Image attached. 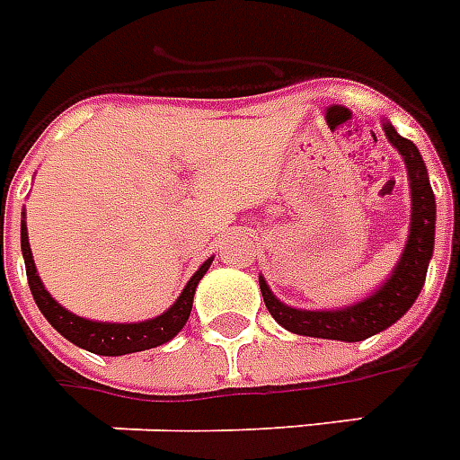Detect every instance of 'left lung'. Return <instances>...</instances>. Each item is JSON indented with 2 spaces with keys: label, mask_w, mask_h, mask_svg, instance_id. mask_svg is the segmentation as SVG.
<instances>
[{
  "label": "left lung",
  "mask_w": 460,
  "mask_h": 460,
  "mask_svg": "<svg viewBox=\"0 0 460 460\" xmlns=\"http://www.w3.org/2000/svg\"><path fill=\"white\" fill-rule=\"evenodd\" d=\"M383 131L387 141L402 155L407 180H410V234L404 241L402 256L397 258L393 273L387 275L380 288L368 297L353 302L349 307L336 309H299L285 305L273 295L263 275H258L265 307L282 329L292 334L312 336V339H332V341H363L393 326L400 316L410 312L414 299L420 297L431 253H434V234H437V202L431 192L427 165L421 161L417 146L402 138L394 126L383 119Z\"/></svg>",
  "instance_id": "obj_1"
}]
</instances>
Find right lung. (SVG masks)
<instances>
[{"mask_svg": "<svg viewBox=\"0 0 460 460\" xmlns=\"http://www.w3.org/2000/svg\"><path fill=\"white\" fill-rule=\"evenodd\" d=\"M22 256L23 263H26L31 295L36 299L40 314L49 319L58 334L66 336L67 341L80 346L84 351L97 353V356H126V353L148 351V349H155V346L175 339L182 332V326L187 324V319H190L197 285H199V280H202L214 261V258H207L197 268V273L187 280L185 290L180 292V297L163 314L144 319V322H121L119 324V322H97V319L73 314L70 309L63 307L46 290V285H43L39 270H36V263H33V253H31L26 212H22Z\"/></svg>", "mask_w": 460, "mask_h": 460, "instance_id": "1", "label": "right lung"}]
</instances>
